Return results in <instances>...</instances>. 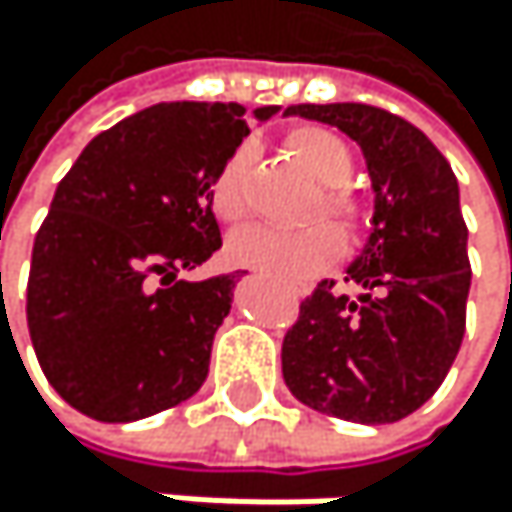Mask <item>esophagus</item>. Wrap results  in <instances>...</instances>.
Masks as SVG:
<instances>
[{
    "instance_id": "1",
    "label": "esophagus",
    "mask_w": 512,
    "mask_h": 512,
    "mask_svg": "<svg viewBox=\"0 0 512 512\" xmlns=\"http://www.w3.org/2000/svg\"><path fill=\"white\" fill-rule=\"evenodd\" d=\"M301 294H307V291H301Z\"/></svg>"
}]
</instances>
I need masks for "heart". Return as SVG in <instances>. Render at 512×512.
Instances as JSON below:
<instances>
[{"label":"heart","instance_id":"1","mask_svg":"<svg viewBox=\"0 0 512 512\" xmlns=\"http://www.w3.org/2000/svg\"><path fill=\"white\" fill-rule=\"evenodd\" d=\"M285 147L298 159L313 181H319V199L313 202V218H322L338 230L344 239H353L365 224V205L347 187L353 171V153L341 134L322 125H298L285 134ZM248 168L251 150L236 147L218 168L211 181V211L224 224H239L248 214ZM334 254L338 239L322 224L301 230L279 227H251L230 242V258L242 267L261 270L276 282H307L319 270H325Z\"/></svg>","mask_w":512,"mask_h":512}]
</instances>
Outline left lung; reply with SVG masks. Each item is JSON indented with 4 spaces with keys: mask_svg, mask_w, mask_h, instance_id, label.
Wrapping results in <instances>:
<instances>
[{
    "mask_svg": "<svg viewBox=\"0 0 512 512\" xmlns=\"http://www.w3.org/2000/svg\"><path fill=\"white\" fill-rule=\"evenodd\" d=\"M362 147L375 190L371 236L344 282H319L282 341L294 399L353 424H393L418 411L455 362L470 294L458 178L430 137L368 104H298Z\"/></svg>",
    "mask_w": 512,
    "mask_h": 512,
    "instance_id": "left-lung-1",
    "label": "left lung"
}]
</instances>
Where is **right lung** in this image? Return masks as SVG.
<instances>
[{
	"label": "right lung",
	"mask_w": 512,
	"mask_h": 512,
	"mask_svg": "<svg viewBox=\"0 0 512 512\" xmlns=\"http://www.w3.org/2000/svg\"><path fill=\"white\" fill-rule=\"evenodd\" d=\"M242 116V104L147 107L97 134L57 184L33 242L27 328L48 384L82 415L141 421L205 384L236 276L181 273L221 248L211 181L248 134Z\"/></svg>",
	"instance_id": "right-lung-1"
}]
</instances>
